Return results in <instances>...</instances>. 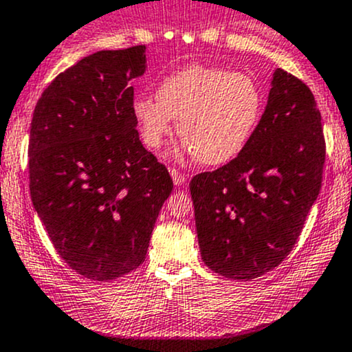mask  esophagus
<instances>
[{
    "mask_svg": "<svg viewBox=\"0 0 352 352\" xmlns=\"http://www.w3.org/2000/svg\"><path fill=\"white\" fill-rule=\"evenodd\" d=\"M171 177H173V183H175L176 188L183 186L184 184V175H181L177 169H171Z\"/></svg>",
    "mask_w": 352,
    "mask_h": 352,
    "instance_id": "obj_1",
    "label": "esophagus"
}]
</instances>
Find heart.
I'll return each mask as SVG.
<instances>
[{"label":"heart","mask_w":352,"mask_h":352,"mask_svg":"<svg viewBox=\"0 0 352 352\" xmlns=\"http://www.w3.org/2000/svg\"><path fill=\"white\" fill-rule=\"evenodd\" d=\"M260 112L262 94L250 75L205 65L168 75L157 85L156 99L142 96L132 102V117L149 149L164 144L175 119L184 153L210 166L243 149Z\"/></svg>","instance_id":"b5f03b06"}]
</instances>
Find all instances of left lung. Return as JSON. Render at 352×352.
Instances as JSON below:
<instances>
[{
	"instance_id": "obj_1",
	"label": "left lung",
	"mask_w": 352,
	"mask_h": 352,
	"mask_svg": "<svg viewBox=\"0 0 352 352\" xmlns=\"http://www.w3.org/2000/svg\"><path fill=\"white\" fill-rule=\"evenodd\" d=\"M270 85L235 160L190 183L203 262L233 280L260 277L289 255L322 183L326 142L311 89L282 69Z\"/></svg>"
}]
</instances>
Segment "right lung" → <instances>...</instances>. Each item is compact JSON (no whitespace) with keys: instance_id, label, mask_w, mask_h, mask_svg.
Listing matches in <instances>:
<instances>
[{"instance_id":"right-lung-1","label":"right lung","mask_w":352,"mask_h":352,"mask_svg":"<svg viewBox=\"0 0 352 352\" xmlns=\"http://www.w3.org/2000/svg\"><path fill=\"white\" fill-rule=\"evenodd\" d=\"M146 47L85 56L45 89L30 127V195L58 255L90 280L144 262L162 203L166 166L142 146L132 78Z\"/></svg>"}]
</instances>
